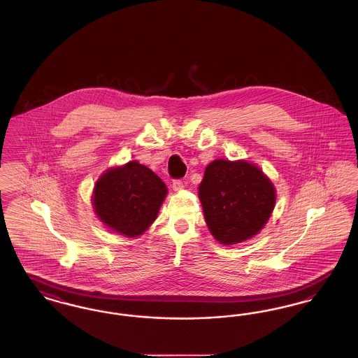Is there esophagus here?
<instances>
[{
    "mask_svg": "<svg viewBox=\"0 0 358 358\" xmlns=\"http://www.w3.org/2000/svg\"><path fill=\"white\" fill-rule=\"evenodd\" d=\"M171 187H173L174 192H181V190H184V182L181 180H174L173 184H171Z\"/></svg>",
    "mask_w": 358,
    "mask_h": 358,
    "instance_id": "34e87169",
    "label": "esophagus"
}]
</instances>
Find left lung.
<instances>
[{
    "label": "left lung",
    "instance_id": "left-lung-1",
    "mask_svg": "<svg viewBox=\"0 0 358 358\" xmlns=\"http://www.w3.org/2000/svg\"><path fill=\"white\" fill-rule=\"evenodd\" d=\"M205 222L220 244L232 245L257 235L276 201L271 180L245 159H215L199 185Z\"/></svg>",
    "mask_w": 358,
    "mask_h": 358
}]
</instances>
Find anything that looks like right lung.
<instances>
[{
  "instance_id": "obj_1",
  "label": "right lung",
  "mask_w": 358,
  "mask_h": 358,
  "mask_svg": "<svg viewBox=\"0 0 358 358\" xmlns=\"http://www.w3.org/2000/svg\"><path fill=\"white\" fill-rule=\"evenodd\" d=\"M168 194L164 181L138 161L101 174L92 192L98 219L126 238H138L153 224Z\"/></svg>"
}]
</instances>
